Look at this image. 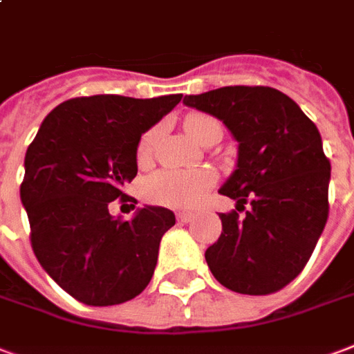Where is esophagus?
Returning <instances> with one entry per match:
<instances>
[{
	"mask_svg": "<svg viewBox=\"0 0 354 354\" xmlns=\"http://www.w3.org/2000/svg\"><path fill=\"white\" fill-rule=\"evenodd\" d=\"M192 218H194L192 212H179V214H177V220H179V222H183V224H187V222H190Z\"/></svg>",
	"mask_w": 354,
	"mask_h": 354,
	"instance_id": "34e87169",
	"label": "esophagus"
}]
</instances>
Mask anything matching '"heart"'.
I'll use <instances>...</instances> for the list:
<instances>
[{"instance_id":"obj_1","label":"heart","mask_w":354,"mask_h":354,"mask_svg":"<svg viewBox=\"0 0 354 354\" xmlns=\"http://www.w3.org/2000/svg\"><path fill=\"white\" fill-rule=\"evenodd\" d=\"M185 130L199 145L214 132H222L220 123L205 113H192L185 119ZM156 143V130H147L138 142L136 158L140 164H147L153 156ZM214 185V175L205 169L199 171H158L149 177L143 185L145 198L153 203L166 207H194L205 198Z\"/></svg>"}]
</instances>
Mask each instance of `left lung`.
Listing matches in <instances>:
<instances>
[{
    "label": "left lung",
    "instance_id": "1",
    "mask_svg": "<svg viewBox=\"0 0 354 354\" xmlns=\"http://www.w3.org/2000/svg\"><path fill=\"white\" fill-rule=\"evenodd\" d=\"M239 142L237 167L220 194L250 203L222 212V235L205 252L212 276L243 295L286 288L306 267L328 218L330 162L317 127L278 89L230 86L187 95Z\"/></svg>",
    "mask_w": 354,
    "mask_h": 354
}]
</instances>
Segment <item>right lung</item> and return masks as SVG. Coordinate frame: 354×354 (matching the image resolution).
<instances>
[{"label":"right lung","mask_w":354,"mask_h":354,"mask_svg":"<svg viewBox=\"0 0 354 354\" xmlns=\"http://www.w3.org/2000/svg\"><path fill=\"white\" fill-rule=\"evenodd\" d=\"M180 98H71L48 113L29 143L20 199L31 246L50 278L87 306L127 302L153 278L175 214L147 205L121 220L108 205L123 199L121 188L136 177L143 132Z\"/></svg>","instance_id":"1"}]
</instances>
